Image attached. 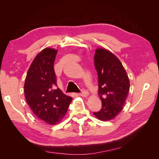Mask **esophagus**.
<instances>
[{"label":"esophagus","instance_id":"34e87169","mask_svg":"<svg viewBox=\"0 0 159 159\" xmlns=\"http://www.w3.org/2000/svg\"><path fill=\"white\" fill-rule=\"evenodd\" d=\"M78 94H79L80 96H81V97H85V98H86V97H88V96L89 93H88V91L87 90L82 89H81V93H78Z\"/></svg>","mask_w":159,"mask_h":159}]
</instances>
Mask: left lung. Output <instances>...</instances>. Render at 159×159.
<instances>
[{"label":"left lung","mask_w":159,"mask_h":159,"mask_svg":"<svg viewBox=\"0 0 159 159\" xmlns=\"http://www.w3.org/2000/svg\"><path fill=\"white\" fill-rule=\"evenodd\" d=\"M94 65L98 72V95L102 107L93 114L102 121H109L123 109L129 91V80L121 62L106 49L95 50Z\"/></svg>","instance_id":"obj_1"}]
</instances>
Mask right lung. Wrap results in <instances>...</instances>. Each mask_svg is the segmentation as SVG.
Returning a JSON list of instances; mask_svg holds the SVG:
<instances>
[{"label": "right lung", "mask_w": 159, "mask_h": 159, "mask_svg": "<svg viewBox=\"0 0 159 159\" xmlns=\"http://www.w3.org/2000/svg\"><path fill=\"white\" fill-rule=\"evenodd\" d=\"M57 52L48 48L36 56L24 86L26 102L33 113L50 125L56 124L64 117L72 100L57 88L54 69Z\"/></svg>", "instance_id": "obj_1"}]
</instances>
